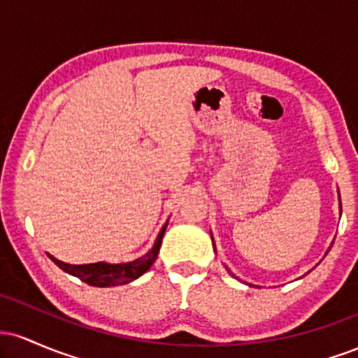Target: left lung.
I'll return each mask as SVG.
<instances>
[{
  "label": "left lung",
  "instance_id": "8db88e82",
  "mask_svg": "<svg viewBox=\"0 0 358 358\" xmlns=\"http://www.w3.org/2000/svg\"><path fill=\"white\" fill-rule=\"evenodd\" d=\"M340 207H342V205H340Z\"/></svg>",
  "mask_w": 358,
  "mask_h": 358
}]
</instances>
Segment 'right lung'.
<instances>
[{
	"label": "right lung",
	"instance_id": "add662e5",
	"mask_svg": "<svg viewBox=\"0 0 358 358\" xmlns=\"http://www.w3.org/2000/svg\"><path fill=\"white\" fill-rule=\"evenodd\" d=\"M166 225L168 224L163 225V229L159 231L151 250H148L145 256L136 259V261L122 262V264H108V262H96V264H67V262H62L53 256H50V259L62 271L79 278L80 281L87 282L90 286L108 287L127 285V282L134 281V279H138L141 274H145L146 271L151 268V264L156 261L159 252V245H162L163 241V234L166 231Z\"/></svg>",
	"mask_w": 358,
	"mask_h": 358
}]
</instances>
